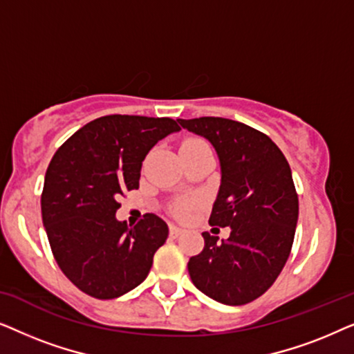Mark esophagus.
<instances>
[{"label":"esophagus","mask_w":354,"mask_h":354,"mask_svg":"<svg viewBox=\"0 0 354 354\" xmlns=\"http://www.w3.org/2000/svg\"><path fill=\"white\" fill-rule=\"evenodd\" d=\"M183 229H180V227H177V225H171V236L172 239H177V236H180L182 234H183Z\"/></svg>","instance_id":"34e87169"}]
</instances>
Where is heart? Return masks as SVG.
<instances>
[{
  "mask_svg": "<svg viewBox=\"0 0 354 354\" xmlns=\"http://www.w3.org/2000/svg\"><path fill=\"white\" fill-rule=\"evenodd\" d=\"M203 143L201 140H196V138H190V140H185V142L182 143V148H187V147H193V145H200ZM195 205V201H182L178 203V205H176V207H174V211H176V214L178 217H187L188 216V211H190V207Z\"/></svg>",
  "mask_w": 354,
  "mask_h": 354,
  "instance_id": "heart-1",
  "label": "heart"
}]
</instances>
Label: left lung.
<instances>
[{"instance_id":"1","label":"left lung","mask_w":354,"mask_h":354,"mask_svg":"<svg viewBox=\"0 0 354 354\" xmlns=\"http://www.w3.org/2000/svg\"><path fill=\"white\" fill-rule=\"evenodd\" d=\"M214 147L221 185L211 225L230 227L222 240L203 232L205 248L188 261L195 287L227 306L261 297L287 263L298 222L290 166L268 135L224 118L177 119Z\"/></svg>"}]
</instances>
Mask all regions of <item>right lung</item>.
I'll list each match as a JSON object with an SVG mask.
<instances>
[{"instance_id":"1","label":"right lung","mask_w":354,"mask_h":354,"mask_svg":"<svg viewBox=\"0 0 354 354\" xmlns=\"http://www.w3.org/2000/svg\"><path fill=\"white\" fill-rule=\"evenodd\" d=\"M178 130L169 118L104 115L77 130L53 156L43 225L57 266L84 293L113 299L147 279L169 227L156 214L129 227L115 217L118 200L138 188L149 149Z\"/></svg>"}]
</instances>
